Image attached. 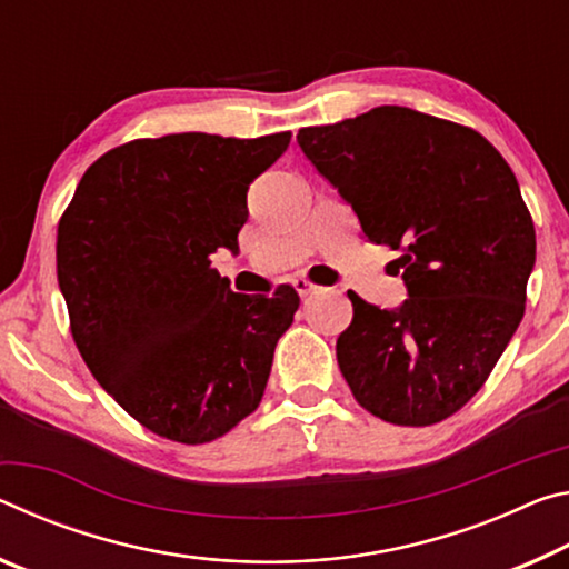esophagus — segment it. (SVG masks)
I'll use <instances>...</instances> for the list:
<instances>
[{"mask_svg": "<svg viewBox=\"0 0 569 569\" xmlns=\"http://www.w3.org/2000/svg\"><path fill=\"white\" fill-rule=\"evenodd\" d=\"M292 284H295V290H297V295L300 297H307V295H312V292H318L320 287L312 282V279H307V277H302V274H297L295 279H292Z\"/></svg>", "mask_w": 569, "mask_h": 569, "instance_id": "obj_1", "label": "esophagus"}]
</instances>
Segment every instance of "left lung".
Here are the masks:
<instances>
[{
    "instance_id": "8db88e82",
    "label": "left lung",
    "mask_w": 569,
    "mask_h": 569,
    "mask_svg": "<svg viewBox=\"0 0 569 569\" xmlns=\"http://www.w3.org/2000/svg\"><path fill=\"white\" fill-rule=\"evenodd\" d=\"M297 143L370 241L398 251L408 300L348 292L338 366L358 403L396 426L453 416L487 383L525 318L535 223L517 176L473 128L380 106Z\"/></svg>"
}]
</instances>
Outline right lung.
Wrapping results in <instances>:
<instances>
[{
	"mask_svg": "<svg viewBox=\"0 0 569 569\" xmlns=\"http://www.w3.org/2000/svg\"><path fill=\"white\" fill-rule=\"evenodd\" d=\"M290 138H138L82 173L58 223L74 346L118 406L163 439L209 443L264 396L300 295L231 292L211 254L239 249L249 183Z\"/></svg>",
	"mask_w": 569,
	"mask_h": 569,
	"instance_id": "right-lung-1",
	"label": "right lung"
}]
</instances>
